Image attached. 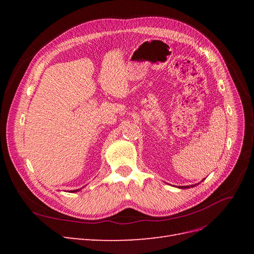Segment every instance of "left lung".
Segmentation results:
<instances>
[{
  "label": "left lung",
  "instance_id": "8db88e82",
  "mask_svg": "<svg viewBox=\"0 0 254 254\" xmlns=\"http://www.w3.org/2000/svg\"><path fill=\"white\" fill-rule=\"evenodd\" d=\"M191 188H193V187H195V186H190ZM190 186H187V187H180V189H189V188H190Z\"/></svg>",
  "mask_w": 254,
  "mask_h": 254
}]
</instances>
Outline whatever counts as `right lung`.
I'll list each match as a JSON object with an SVG mask.
<instances>
[{"label":"right lung","mask_w":254,"mask_h":254,"mask_svg":"<svg viewBox=\"0 0 254 254\" xmlns=\"http://www.w3.org/2000/svg\"><path fill=\"white\" fill-rule=\"evenodd\" d=\"M77 190H72V191H77Z\"/></svg>","instance_id":"add662e5"}]
</instances>
